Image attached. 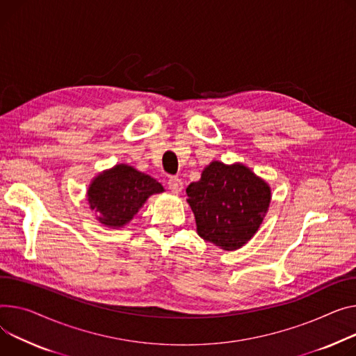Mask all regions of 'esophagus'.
I'll return each mask as SVG.
<instances>
[{
  "label": "esophagus",
  "instance_id": "1",
  "mask_svg": "<svg viewBox=\"0 0 356 356\" xmlns=\"http://www.w3.org/2000/svg\"><path fill=\"white\" fill-rule=\"evenodd\" d=\"M168 184H169V188L172 191V193H175V195H179L183 191V181L179 177H172Z\"/></svg>",
  "mask_w": 356,
  "mask_h": 356
}]
</instances>
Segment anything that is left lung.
<instances>
[{
    "label": "left lung",
    "instance_id": "1",
    "mask_svg": "<svg viewBox=\"0 0 356 356\" xmlns=\"http://www.w3.org/2000/svg\"><path fill=\"white\" fill-rule=\"evenodd\" d=\"M197 234L222 250L245 246L262 225L272 200L266 180L243 163L213 160L186 188Z\"/></svg>",
    "mask_w": 356,
    "mask_h": 356
}]
</instances>
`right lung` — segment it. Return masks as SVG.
Returning <instances> with one entry per match:
<instances>
[{"label":"right lung","instance_id":"right-lung-1","mask_svg":"<svg viewBox=\"0 0 356 356\" xmlns=\"http://www.w3.org/2000/svg\"><path fill=\"white\" fill-rule=\"evenodd\" d=\"M163 192L164 187L156 179L120 163L92 177L86 196L102 225L120 229L137 215L150 196Z\"/></svg>","mask_w":356,"mask_h":356}]
</instances>
